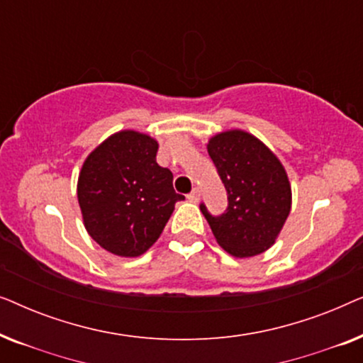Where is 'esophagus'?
<instances>
[{"mask_svg": "<svg viewBox=\"0 0 363 363\" xmlns=\"http://www.w3.org/2000/svg\"><path fill=\"white\" fill-rule=\"evenodd\" d=\"M186 198L190 201H198V200H200V190H198V188H193V191L188 193Z\"/></svg>", "mask_w": 363, "mask_h": 363, "instance_id": "obj_1", "label": "esophagus"}]
</instances>
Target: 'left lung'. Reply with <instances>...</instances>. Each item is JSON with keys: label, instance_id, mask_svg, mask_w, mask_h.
Listing matches in <instances>:
<instances>
[{"label": "left lung", "instance_id": "left-lung-1", "mask_svg": "<svg viewBox=\"0 0 363 363\" xmlns=\"http://www.w3.org/2000/svg\"><path fill=\"white\" fill-rule=\"evenodd\" d=\"M208 153L228 195L221 215L200 205L218 245L236 257L261 255L274 245L291 211L284 167L264 143L242 130L218 133Z\"/></svg>", "mask_w": 363, "mask_h": 363}]
</instances>
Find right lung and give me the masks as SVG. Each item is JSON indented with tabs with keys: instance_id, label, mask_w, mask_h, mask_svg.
Masks as SVG:
<instances>
[{
	"instance_id": "1",
	"label": "right lung",
	"mask_w": 363,
	"mask_h": 363,
	"mask_svg": "<svg viewBox=\"0 0 363 363\" xmlns=\"http://www.w3.org/2000/svg\"><path fill=\"white\" fill-rule=\"evenodd\" d=\"M158 143L123 130L108 137L84 162L77 198L84 225L104 250L135 257L162 235L177 201L173 175L157 163Z\"/></svg>"
}]
</instances>
